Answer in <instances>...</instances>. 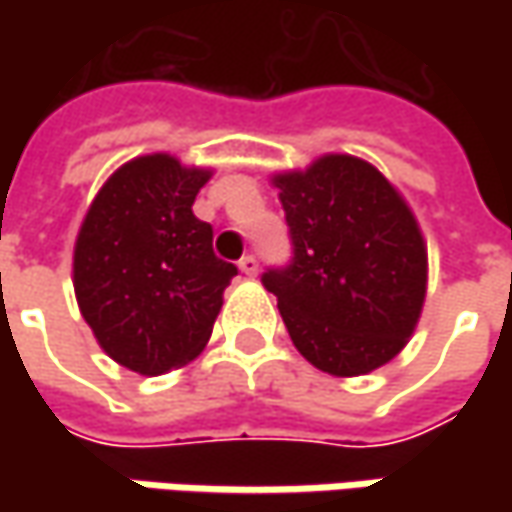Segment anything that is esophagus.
I'll list each match as a JSON object with an SVG mask.
<instances>
[{
    "mask_svg": "<svg viewBox=\"0 0 512 512\" xmlns=\"http://www.w3.org/2000/svg\"><path fill=\"white\" fill-rule=\"evenodd\" d=\"M239 270H242L245 276H256V273H259V262H256V256H250V253L242 256V259H239Z\"/></svg>",
    "mask_w": 512,
    "mask_h": 512,
    "instance_id": "1",
    "label": "esophagus"
}]
</instances>
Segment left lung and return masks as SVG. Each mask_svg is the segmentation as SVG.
Masks as SVG:
<instances>
[{
	"label": "left lung",
	"mask_w": 512,
	"mask_h": 512,
	"mask_svg": "<svg viewBox=\"0 0 512 512\" xmlns=\"http://www.w3.org/2000/svg\"><path fill=\"white\" fill-rule=\"evenodd\" d=\"M293 262L262 285L296 350L330 376H364L402 353L427 293V245L390 179L350 153L273 173Z\"/></svg>",
	"instance_id": "obj_1"
}]
</instances>
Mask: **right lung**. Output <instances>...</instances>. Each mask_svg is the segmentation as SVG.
<instances>
[{
    "mask_svg": "<svg viewBox=\"0 0 512 512\" xmlns=\"http://www.w3.org/2000/svg\"><path fill=\"white\" fill-rule=\"evenodd\" d=\"M213 176L170 153L125 162L93 196L73 245V290L99 347L142 376L205 350L236 265L216 259L193 216Z\"/></svg>",
    "mask_w": 512,
    "mask_h": 512,
    "instance_id": "add662e5",
    "label": "right lung"
}]
</instances>
